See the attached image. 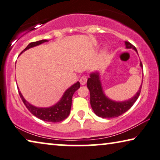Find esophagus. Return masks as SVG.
I'll use <instances>...</instances> for the list:
<instances>
[{"instance_id": "34e87169", "label": "esophagus", "mask_w": 160, "mask_h": 160, "mask_svg": "<svg viewBox=\"0 0 160 160\" xmlns=\"http://www.w3.org/2000/svg\"><path fill=\"white\" fill-rule=\"evenodd\" d=\"M87 79H88V78H87L86 76H82V77H81L80 79V84L82 85H85V83H86V82H87Z\"/></svg>"}]
</instances>
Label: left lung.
I'll return each mask as SVG.
<instances>
[{"label":"left lung","mask_w":160,"mask_h":160,"mask_svg":"<svg viewBox=\"0 0 160 160\" xmlns=\"http://www.w3.org/2000/svg\"><path fill=\"white\" fill-rule=\"evenodd\" d=\"M125 46L127 48H132L137 52L136 47L130 42L125 41ZM140 65L141 67H143L141 62ZM141 86L137 93L132 98L125 102H118L109 99L103 93L98 72L91 73L87 81V87L89 89L90 96H91L90 102L94 113L100 118L107 119L117 118L127 112L138 99L141 93Z\"/></svg>","instance_id":"obj_1"}]
</instances>
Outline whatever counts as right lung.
Instances as JSON below:
<instances>
[{"label":"right lung","mask_w":160,"mask_h":160,"mask_svg":"<svg viewBox=\"0 0 160 160\" xmlns=\"http://www.w3.org/2000/svg\"><path fill=\"white\" fill-rule=\"evenodd\" d=\"M47 40H41L39 41L32 42H30L23 51H25L28 49L32 48L38 45L42 44V42H47ZM20 53V54H21ZM80 87V84L79 82H77L75 84L72 85L70 88H69L66 91L64 92V95H63L62 98L55 105L52 106L51 107L47 108H40L36 107L34 106L31 105L30 103H28L27 101L24 99L23 96H22L21 92L19 90V94L21 97L22 102L24 103L25 107L28 108V109L32 113L33 115H35L36 118L40 119V120L46 121V122H58L64 120L66 119L67 117L69 116V113H70V109L72 107V96L75 92ZM19 89V88H18Z\"/></svg>","instance_id":"right-lung-1"}]
</instances>
